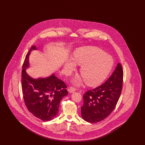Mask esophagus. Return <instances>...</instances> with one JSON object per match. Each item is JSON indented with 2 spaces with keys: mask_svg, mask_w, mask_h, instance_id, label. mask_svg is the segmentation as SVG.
Returning <instances> with one entry per match:
<instances>
[{
  "mask_svg": "<svg viewBox=\"0 0 145 145\" xmlns=\"http://www.w3.org/2000/svg\"><path fill=\"white\" fill-rule=\"evenodd\" d=\"M76 91V88H73V87H71V88H69V89H68V91L69 92V93H73V92H74Z\"/></svg>",
  "mask_w": 145,
  "mask_h": 145,
  "instance_id": "34e87169",
  "label": "esophagus"
}]
</instances>
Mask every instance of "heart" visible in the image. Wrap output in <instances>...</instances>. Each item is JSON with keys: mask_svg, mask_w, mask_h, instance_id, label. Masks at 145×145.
<instances>
[{"mask_svg": "<svg viewBox=\"0 0 145 145\" xmlns=\"http://www.w3.org/2000/svg\"><path fill=\"white\" fill-rule=\"evenodd\" d=\"M110 61H109V59ZM73 62L82 65L80 74L85 83L90 86H96L103 82L110 72L112 66V59L101 49L92 47H85L76 50L72 56ZM65 68L69 71L75 68L73 62L68 61ZM80 82V79L76 83Z\"/></svg>", "mask_w": 145, "mask_h": 145, "instance_id": "heart-1", "label": "heart"}]
</instances>
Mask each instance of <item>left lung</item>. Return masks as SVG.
<instances>
[{
  "mask_svg": "<svg viewBox=\"0 0 145 145\" xmlns=\"http://www.w3.org/2000/svg\"><path fill=\"white\" fill-rule=\"evenodd\" d=\"M123 71L121 63L102 84L83 95L82 117L86 121L96 123L108 117L115 109L122 90Z\"/></svg>",
  "mask_w": 145,
  "mask_h": 145,
  "instance_id": "left-lung-1",
  "label": "left lung"
}]
</instances>
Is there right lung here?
I'll return each instance as SVG.
<instances>
[{
	"mask_svg": "<svg viewBox=\"0 0 145 145\" xmlns=\"http://www.w3.org/2000/svg\"><path fill=\"white\" fill-rule=\"evenodd\" d=\"M31 46L26 55L22 71L21 82L23 99L28 111L43 121H48L57 115L60 102L68 95L67 86L54 74L46 78L35 79L28 75L25 69L29 67V56Z\"/></svg>",
	"mask_w": 145,
	"mask_h": 145,
	"instance_id": "add662e5",
	"label": "right lung"
}]
</instances>
